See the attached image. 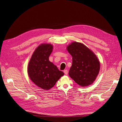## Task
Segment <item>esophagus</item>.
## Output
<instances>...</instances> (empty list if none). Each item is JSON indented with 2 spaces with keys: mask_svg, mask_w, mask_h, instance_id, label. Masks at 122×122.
<instances>
[{
  "mask_svg": "<svg viewBox=\"0 0 122 122\" xmlns=\"http://www.w3.org/2000/svg\"><path fill=\"white\" fill-rule=\"evenodd\" d=\"M64 73H65V74H66V75H67V74H68V70H65L64 71Z\"/></svg>",
  "mask_w": 122,
  "mask_h": 122,
  "instance_id": "34e87169",
  "label": "esophagus"
}]
</instances>
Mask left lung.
Segmentation results:
<instances>
[{
  "instance_id": "1",
  "label": "left lung",
  "mask_w": 122,
  "mask_h": 122,
  "mask_svg": "<svg viewBox=\"0 0 122 122\" xmlns=\"http://www.w3.org/2000/svg\"><path fill=\"white\" fill-rule=\"evenodd\" d=\"M72 56L69 75L77 84L86 86L92 84L100 70V62L94 53L84 44L73 42L67 47Z\"/></svg>"
}]
</instances>
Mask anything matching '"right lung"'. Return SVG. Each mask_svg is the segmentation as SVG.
I'll use <instances>...</instances> for the list:
<instances>
[{"label":"right lung","instance_id":"add662e5","mask_svg":"<svg viewBox=\"0 0 122 122\" xmlns=\"http://www.w3.org/2000/svg\"><path fill=\"white\" fill-rule=\"evenodd\" d=\"M52 49L50 44L40 45L32 55L28 65V72L30 80L45 90L53 87L64 75V73L49 60Z\"/></svg>","mask_w":122,"mask_h":122}]
</instances>
